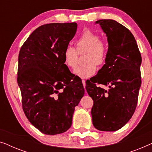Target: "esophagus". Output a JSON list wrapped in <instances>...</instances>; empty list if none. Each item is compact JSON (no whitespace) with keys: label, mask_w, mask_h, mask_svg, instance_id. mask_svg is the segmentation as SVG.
Returning a JSON list of instances; mask_svg holds the SVG:
<instances>
[{"label":"esophagus","mask_w":152,"mask_h":152,"mask_svg":"<svg viewBox=\"0 0 152 152\" xmlns=\"http://www.w3.org/2000/svg\"><path fill=\"white\" fill-rule=\"evenodd\" d=\"M82 84H83V86H84V87L85 88V86H86V81H85L84 80H82Z\"/></svg>","instance_id":"esophagus-1"}]
</instances>
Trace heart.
<instances>
[{
	"instance_id": "obj_1",
	"label": "heart",
	"mask_w": 152,
	"mask_h": 152,
	"mask_svg": "<svg viewBox=\"0 0 152 152\" xmlns=\"http://www.w3.org/2000/svg\"><path fill=\"white\" fill-rule=\"evenodd\" d=\"M76 49L68 45L63 52L64 63L70 69L77 67L80 55L86 53L84 61L86 64L80 66L74 72L81 78L86 79L96 73L97 67L103 66L107 62L109 49L104 41L101 40L99 34L87 30L82 33L75 41Z\"/></svg>"
}]
</instances>
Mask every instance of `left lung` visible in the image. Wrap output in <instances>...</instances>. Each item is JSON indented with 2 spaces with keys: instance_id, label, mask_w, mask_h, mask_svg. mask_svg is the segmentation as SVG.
I'll return each mask as SVG.
<instances>
[{
  "instance_id": "1",
  "label": "left lung",
  "mask_w": 152,
  "mask_h": 152,
  "mask_svg": "<svg viewBox=\"0 0 152 152\" xmlns=\"http://www.w3.org/2000/svg\"><path fill=\"white\" fill-rule=\"evenodd\" d=\"M107 36L109 53L105 65L86 89L93 100L91 115L97 129L114 132L121 129L136 110L141 85L142 58L136 41L126 27L111 19L97 20ZM109 85L106 91L96 84Z\"/></svg>"
}]
</instances>
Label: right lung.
Returning <instances> with one entry per match:
<instances>
[{
	"mask_svg": "<svg viewBox=\"0 0 152 152\" xmlns=\"http://www.w3.org/2000/svg\"><path fill=\"white\" fill-rule=\"evenodd\" d=\"M77 27L76 23L43 25L20 48L17 82L23 110L43 134L66 132L72 124L75 107L84 94L82 82L64 63L63 52Z\"/></svg>",
	"mask_w": 152,
	"mask_h": 152,
	"instance_id": "1",
	"label": "right lung"
}]
</instances>
